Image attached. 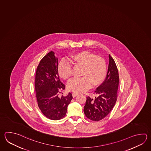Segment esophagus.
<instances>
[{
	"mask_svg": "<svg viewBox=\"0 0 151 151\" xmlns=\"http://www.w3.org/2000/svg\"><path fill=\"white\" fill-rule=\"evenodd\" d=\"M78 95V94L77 93H72V96H73V98H75L76 96H77Z\"/></svg>",
	"mask_w": 151,
	"mask_h": 151,
	"instance_id": "obj_1",
	"label": "esophagus"
}]
</instances>
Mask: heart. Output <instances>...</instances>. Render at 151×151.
<instances>
[{
  "mask_svg": "<svg viewBox=\"0 0 151 151\" xmlns=\"http://www.w3.org/2000/svg\"><path fill=\"white\" fill-rule=\"evenodd\" d=\"M70 60L75 65L83 66L81 78H74L68 83V90L76 93L87 91L92 85L97 86L104 81L106 73V63L104 58L87 51H80L71 55ZM59 76L68 80L72 76L71 64L62 60L58 66Z\"/></svg>",
  "mask_w": 151,
  "mask_h": 151,
  "instance_id": "heart-1",
  "label": "heart"
}]
</instances>
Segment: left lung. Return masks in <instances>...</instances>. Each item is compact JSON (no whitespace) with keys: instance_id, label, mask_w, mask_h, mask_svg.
Returning <instances> with one entry per match:
<instances>
[{"instance_id":"obj_1","label":"left lung","mask_w":151,"mask_h":151,"mask_svg":"<svg viewBox=\"0 0 151 151\" xmlns=\"http://www.w3.org/2000/svg\"><path fill=\"white\" fill-rule=\"evenodd\" d=\"M109 63L106 78L94 94L98 96L94 99L87 97L83 111L89 119L99 121L108 115L115 106L117 98L119 84L118 70L115 62L109 55Z\"/></svg>"}]
</instances>
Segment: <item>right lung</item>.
I'll return each mask as SVG.
<instances>
[{"instance_id": "obj_1", "label": "right lung", "mask_w": 151, "mask_h": 151, "mask_svg": "<svg viewBox=\"0 0 151 151\" xmlns=\"http://www.w3.org/2000/svg\"><path fill=\"white\" fill-rule=\"evenodd\" d=\"M58 72V58L50 51L42 59L36 69L35 88L37 104L43 114L51 120H59L66 114L72 99L69 93L66 96H58L65 89Z\"/></svg>"}]
</instances>
